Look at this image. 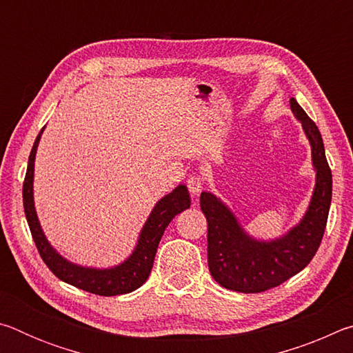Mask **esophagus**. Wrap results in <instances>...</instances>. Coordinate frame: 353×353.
I'll list each match as a JSON object with an SVG mask.
<instances>
[{
    "mask_svg": "<svg viewBox=\"0 0 353 353\" xmlns=\"http://www.w3.org/2000/svg\"><path fill=\"white\" fill-rule=\"evenodd\" d=\"M187 185H188L190 193L193 196H198L202 190V185H204V179H202L201 174H196L194 172V174H190Z\"/></svg>",
    "mask_w": 353,
    "mask_h": 353,
    "instance_id": "34e87169",
    "label": "esophagus"
}]
</instances>
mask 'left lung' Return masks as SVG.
Masks as SVG:
<instances>
[{
	"instance_id": "left-lung-1",
	"label": "left lung",
	"mask_w": 353,
	"mask_h": 353,
	"mask_svg": "<svg viewBox=\"0 0 353 353\" xmlns=\"http://www.w3.org/2000/svg\"><path fill=\"white\" fill-rule=\"evenodd\" d=\"M291 110L312 145L316 187L305 216L285 236L270 243L244 234L234 213L212 193L201 194L207 218L208 270L216 282L238 292H263L282 285L305 268L321 246L332 202V171L318 126L305 110L290 99Z\"/></svg>"
}]
</instances>
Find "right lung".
Segmentation results:
<instances>
[{
	"instance_id": "right-lung-1",
	"label": "right lung",
	"mask_w": 353,
	"mask_h": 353,
	"mask_svg": "<svg viewBox=\"0 0 353 353\" xmlns=\"http://www.w3.org/2000/svg\"><path fill=\"white\" fill-rule=\"evenodd\" d=\"M41 132H43V129H41ZM41 132L35 139L32 151L29 154L26 177L25 182H23V205H25V214L41 260L45 261V265L50 268L56 277L76 286V288L92 292V294L118 296L140 288L148 280L149 274H151L155 254H157L159 243L162 240L165 229L177 213L190 208V194L187 187L185 185H179L176 190H172V193L166 194L165 198L157 202L152 213L149 214L145 227H143L140 240L134 254L126 261L121 263V265L110 268V270H93V268H82L73 265V263L65 260L63 256L59 255L50 246L43 232H41L37 213H35L34 208V160Z\"/></svg>"
}]
</instances>
